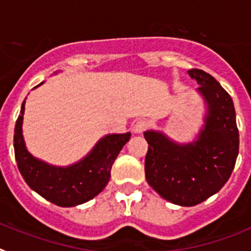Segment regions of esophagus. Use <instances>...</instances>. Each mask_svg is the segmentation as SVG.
I'll return each mask as SVG.
<instances>
[{
    "instance_id": "1",
    "label": "esophagus",
    "mask_w": 251,
    "mask_h": 251,
    "mask_svg": "<svg viewBox=\"0 0 251 251\" xmlns=\"http://www.w3.org/2000/svg\"><path fill=\"white\" fill-rule=\"evenodd\" d=\"M147 127H148L147 121H143V120H140V121H138V123L134 124V126H132V131H134L135 134H141V132H143Z\"/></svg>"
}]
</instances>
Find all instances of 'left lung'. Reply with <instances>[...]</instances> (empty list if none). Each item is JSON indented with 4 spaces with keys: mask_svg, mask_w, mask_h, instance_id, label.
I'll return each instance as SVG.
<instances>
[{
    "mask_svg": "<svg viewBox=\"0 0 251 251\" xmlns=\"http://www.w3.org/2000/svg\"><path fill=\"white\" fill-rule=\"evenodd\" d=\"M206 104L203 126L196 139L177 143L164 132H144L148 148L145 178L167 201L178 206H196L224 187L239 154V130L232 99L212 75L189 69Z\"/></svg>",
    "mask_w": 251,
    "mask_h": 251,
    "instance_id": "1",
    "label": "left lung"
}]
</instances>
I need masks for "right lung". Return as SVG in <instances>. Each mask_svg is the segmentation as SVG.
<instances>
[{
	"mask_svg": "<svg viewBox=\"0 0 251 251\" xmlns=\"http://www.w3.org/2000/svg\"><path fill=\"white\" fill-rule=\"evenodd\" d=\"M24 112L25 101L15 125L14 148L17 167L27 186L60 207L78 206L101 193L110 180L115 159L130 140L131 134L104 135L79 162L68 167H56L35 158L26 149L23 135Z\"/></svg>",
	"mask_w": 251,
	"mask_h": 251,
	"instance_id": "obj_1",
	"label": "right lung"
}]
</instances>
